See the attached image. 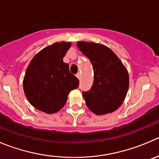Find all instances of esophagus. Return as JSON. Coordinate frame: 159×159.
Masks as SVG:
<instances>
[{"label":"esophagus","mask_w":159,"mask_h":159,"mask_svg":"<svg viewBox=\"0 0 159 159\" xmlns=\"http://www.w3.org/2000/svg\"><path fill=\"white\" fill-rule=\"evenodd\" d=\"M76 76H77V78H78V79H79V80L81 79V73H78L76 75Z\"/></svg>","instance_id":"1"}]
</instances>
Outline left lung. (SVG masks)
I'll return each mask as SVG.
<instances>
[{
    "label": "left lung",
    "mask_w": 159,
    "mask_h": 159,
    "mask_svg": "<svg viewBox=\"0 0 159 159\" xmlns=\"http://www.w3.org/2000/svg\"><path fill=\"white\" fill-rule=\"evenodd\" d=\"M77 46L90 60L94 70L92 88L82 92L86 105L97 115L113 112L122 104L128 90L127 69L106 46L86 42H78Z\"/></svg>",
    "instance_id": "obj_1"
}]
</instances>
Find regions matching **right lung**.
<instances>
[{"label":"right lung","mask_w":159,"mask_h":159,"mask_svg":"<svg viewBox=\"0 0 159 159\" xmlns=\"http://www.w3.org/2000/svg\"><path fill=\"white\" fill-rule=\"evenodd\" d=\"M70 47V43H56L39 52L29 64L23 88L29 102L47 113L59 111L67 95L79 85L78 78L69 70L63 58Z\"/></svg>","instance_id":"1"}]
</instances>
